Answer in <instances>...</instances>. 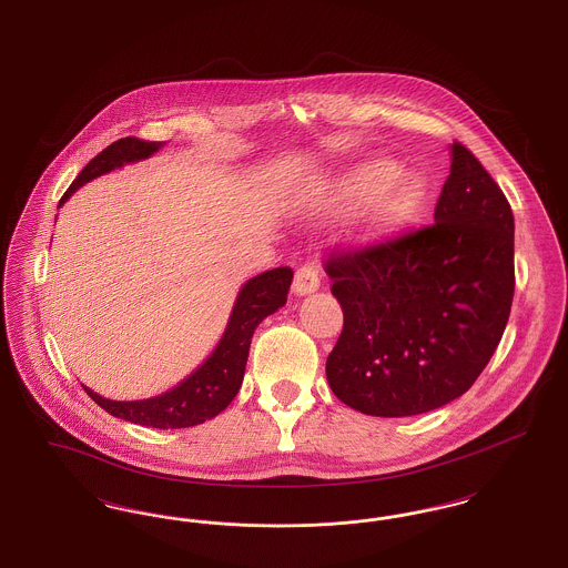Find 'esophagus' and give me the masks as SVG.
<instances>
[{"label": "esophagus", "instance_id": "obj_1", "mask_svg": "<svg viewBox=\"0 0 568 568\" xmlns=\"http://www.w3.org/2000/svg\"><path fill=\"white\" fill-rule=\"evenodd\" d=\"M320 290V272H317V264L313 262H306L296 270V276H294V285H292V292L296 296H306V294H313Z\"/></svg>", "mask_w": 568, "mask_h": 568}]
</instances>
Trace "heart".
Here are the masks:
<instances>
[{
    "label": "heart",
    "instance_id": "heart-1",
    "mask_svg": "<svg viewBox=\"0 0 568 568\" xmlns=\"http://www.w3.org/2000/svg\"><path fill=\"white\" fill-rule=\"evenodd\" d=\"M334 201L368 200L361 219L367 237L390 234L407 225L425 205L429 189L416 173H399L393 161H371L336 182Z\"/></svg>",
    "mask_w": 568,
    "mask_h": 568
}]
</instances>
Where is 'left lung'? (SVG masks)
<instances>
[{
    "label": "left lung",
    "instance_id": "8db88e82",
    "mask_svg": "<svg viewBox=\"0 0 568 568\" xmlns=\"http://www.w3.org/2000/svg\"><path fill=\"white\" fill-rule=\"evenodd\" d=\"M434 223L326 260L343 331L326 377L345 405L384 418L462 397L487 367L515 292L510 203L455 141Z\"/></svg>",
    "mask_w": 568,
    "mask_h": 568
}]
</instances>
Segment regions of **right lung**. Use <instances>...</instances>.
Listing matches in <instances>:
<instances>
[{"label":"right lung","instance_id":"add662e5","mask_svg":"<svg viewBox=\"0 0 568 568\" xmlns=\"http://www.w3.org/2000/svg\"><path fill=\"white\" fill-rule=\"evenodd\" d=\"M161 141H143L136 136H124L113 141L81 169L77 180L70 184L64 197L60 200V205L85 182L126 163L143 161L152 156L156 150H161ZM292 278L294 270L283 266L267 270L264 274H257L255 278L246 281V285L237 294L232 317L216 349L195 373H191L184 382H180L165 395L152 399L111 400L83 386L85 393L111 416L141 427L184 429L214 418L237 395L253 333L260 326V322H264L267 315H272L287 302Z\"/></svg>","mask_w":568,"mask_h":568}]
</instances>
